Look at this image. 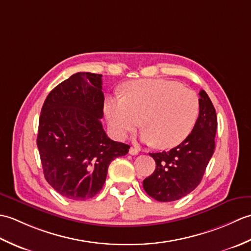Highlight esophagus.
Segmentation results:
<instances>
[{
	"instance_id": "34e87169",
	"label": "esophagus",
	"mask_w": 251,
	"mask_h": 251,
	"mask_svg": "<svg viewBox=\"0 0 251 251\" xmlns=\"http://www.w3.org/2000/svg\"><path fill=\"white\" fill-rule=\"evenodd\" d=\"M139 149L138 148H135V147H130L129 149V154H131V155H137L138 153H139Z\"/></svg>"
}]
</instances>
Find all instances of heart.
<instances>
[{"label":"heart","mask_w":251,"mask_h":251,"mask_svg":"<svg viewBox=\"0 0 251 251\" xmlns=\"http://www.w3.org/2000/svg\"><path fill=\"white\" fill-rule=\"evenodd\" d=\"M199 112L200 100L193 90L163 78L127 83L125 96H110L104 102L105 119L115 138L123 139L142 124V140L159 149L180 145L194 128Z\"/></svg>","instance_id":"heart-1"}]
</instances>
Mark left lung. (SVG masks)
Here are the masks:
<instances>
[{
    "label": "left lung",
    "instance_id": "obj_1",
    "mask_svg": "<svg viewBox=\"0 0 251 251\" xmlns=\"http://www.w3.org/2000/svg\"><path fill=\"white\" fill-rule=\"evenodd\" d=\"M200 114L191 134L169 151L149 153L156 163L143 189L158 201L182 199L196 189L215 151L217 114L205 90L200 92Z\"/></svg>",
    "mask_w": 251,
    "mask_h": 251
}]
</instances>
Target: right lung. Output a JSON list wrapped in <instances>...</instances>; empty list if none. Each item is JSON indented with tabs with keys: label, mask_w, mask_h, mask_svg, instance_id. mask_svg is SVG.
Masks as SVG:
<instances>
[{
	"label": "right lung",
	"mask_w": 251,
	"mask_h": 251,
	"mask_svg": "<svg viewBox=\"0 0 251 251\" xmlns=\"http://www.w3.org/2000/svg\"><path fill=\"white\" fill-rule=\"evenodd\" d=\"M101 77L73 74L51 90L41 110L36 145L45 179L69 200L94 197L102 189L110 163L130 148L111 140L101 124Z\"/></svg>",
	"instance_id": "right-lung-1"
}]
</instances>
